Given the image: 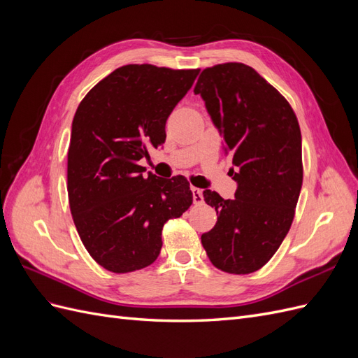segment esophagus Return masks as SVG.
I'll list each match as a JSON object with an SVG mask.
<instances>
[{
  "label": "esophagus",
  "instance_id": "34e87169",
  "mask_svg": "<svg viewBox=\"0 0 358 358\" xmlns=\"http://www.w3.org/2000/svg\"><path fill=\"white\" fill-rule=\"evenodd\" d=\"M191 191H192V197H194V203L196 204H201L203 203V192L200 188H196V187H191Z\"/></svg>",
  "mask_w": 358,
  "mask_h": 358
}]
</instances>
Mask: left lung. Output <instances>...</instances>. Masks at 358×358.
<instances>
[{
  "label": "left lung",
  "instance_id": "1",
  "mask_svg": "<svg viewBox=\"0 0 358 358\" xmlns=\"http://www.w3.org/2000/svg\"><path fill=\"white\" fill-rule=\"evenodd\" d=\"M194 92L204 100L233 155V200L204 189L218 221L201 234L212 264L227 273L248 275L275 255L294 220L303 182L301 134L285 96L242 62L204 69Z\"/></svg>",
  "mask_w": 358,
  "mask_h": 358
}]
</instances>
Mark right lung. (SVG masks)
<instances>
[{
    "mask_svg": "<svg viewBox=\"0 0 358 358\" xmlns=\"http://www.w3.org/2000/svg\"><path fill=\"white\" fill-rule=\"evenodd\" d=\"M200 69L128 64L85 95L73 117L67 191L86 251L113 273L152 264L162 227L192 204L185 176L149 173L140 159L166 142V121Z\"/></svg>",
    "mask_w": 358,
    "mask_h": 358,
    "instance_id": "right-lung-1",
    "label": "right lung"
}]
</instances>
